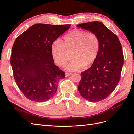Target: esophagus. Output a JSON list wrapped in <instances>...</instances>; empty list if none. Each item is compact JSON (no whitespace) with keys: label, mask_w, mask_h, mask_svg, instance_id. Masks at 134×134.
Segmentation results:
<instances>
[{"label":"esophagus","mask_w":134,"mask_h":134,"mask_svg":"<svg viewBox=\"0 0 134 134\" xmlns=\"http://www.w3.org/2000/svg\"><path fill=\"white\" fill-rule=\"evenodd\" d=\"M70 75H71V73H69V72H66V73H65V76H70Z\"/></svg>","instance_id":"esophagus-1"}]
</instances>
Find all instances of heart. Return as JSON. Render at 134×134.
Here are the masks:
<instances>
[{
  "label": "heart",
  "instance_id": "heart-1",
  "mask_svg": "<svg viewBox=\"0 0 134 134\" xmlns=\"http://www.w3.org/2000/svg\"><path fill=\"white\" fill-rule=\"evenodd\" d=\"M100 49V40L93 32L75 29L65 35L62 40L51 46V54L58 65L64 66L69 60L68 52L72 51L73 59L67 67L69 71H77L94 62Z\"/></svg>",
  "mask_w": 134,
  "mask_h": 134
}]
</instances>
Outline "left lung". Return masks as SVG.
Wrapping results in <instances>:
<instances>
[{"label":"left lung","mask_w":134,"mask_h":134,"mask_svg":"<svg viewBox=\"0 0 134 134\" xmlns=\"http://www.w3.org/2000/svg\"><path fill=\"white\" fill-rule=\"evenodd\" d=\"M77 27L95 33L100 40L98 55L92 66L81 73L78 87L84 98L99 102L111 94L120 79L124 64L122 46L117 36L102 23L87 22Z\"/></svg>","instance_id":"obj_1"}]
</instances>
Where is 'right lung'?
<instances>
[{
	"mask_svg": "<svg viewBox=\"0 0 134 134\" xmlns=\"http://www.w3.org/2000/svg\"><path fill=\"white\" fill-rule=\"evenodd\" d=\"M70 25L37 23L16 38L12 49L10 64L18 88L27 98L42 102L57 91L65 74L55 65L51 46Z\"/></svg>",
	"mask_w": 134,
	"mask_h": 134,
	"instance_id": "obj_1",
	"label": "right lung"
}]
</instances>
